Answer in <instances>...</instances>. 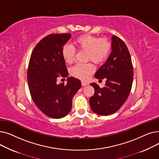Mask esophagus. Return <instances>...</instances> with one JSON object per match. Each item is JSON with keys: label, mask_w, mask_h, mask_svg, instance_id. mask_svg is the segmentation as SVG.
Returning a JSON list of instances; mask_svg holds the SVG:
<instances>
[{"label": "esophagus", "mask_w": 159, "mask_h": 159, "mask_svg": "<svg viewBox=\"0 0 159 159\" xmlns=\"http://www.w3.org/2000/svg\"><path fill=\"white\" fill-rule=\"evenodd\" d=\"M88 84V83L87 82H86L84 80H82V86H86Z\"/></svg>", "instance_id": "esophagus-1"}]
</instances>
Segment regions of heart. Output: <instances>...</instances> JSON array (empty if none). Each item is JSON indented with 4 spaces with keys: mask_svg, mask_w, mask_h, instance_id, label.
Segmentation results:
<instances>
[{
    "mask_svg": "<svg viewBox=\"0 0 159 159\" xmlns=\"http://www.w3.org/2000/svg\"><path fill=\"white\" fill-rule=\"evenodd\" d=\"M75 43L79 49L87 51V60H91L96 64L103 62L110 51V44L105 39H98L91 35H84L77 38ZM62 55L64 61L71 64L75 56V49L66 44L62 48ZM95 70L93 64H77L71 69L73 76L82 80H87Z\"/></svg>",
    "mask_w": 159,
    "mask_h": 159,
    "instance_id": "heart-1",
    "label": "heart"
}]
</instances>
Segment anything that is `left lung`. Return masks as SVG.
I'll use <instances>...</instances> for the list:
<instances>
[{
    "mask_svg": "<svg viewBox=\"0 0 159 159\" xmlns=\"http://www.w3.org/2000/svg\"><path fill=\"white\" fill-rule=\"evenodd\" d=\"M97 79H106L101 88L97 83H91L95 94L89 98L91 110L106 116L117 111L126 102L131 91L133 69L129 50L124 42L115 35L111 37V52L95 74Z\"/></svg>",
    "mask_w": 159,
    "mask_h": 159,
    "instance_id": "8db88e82",
    "label": "left lung"
}]
</instances>
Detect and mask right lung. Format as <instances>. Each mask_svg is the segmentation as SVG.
Masks as SVG:
<instances>
[{"label": "right lung", "instance_id": "add662e5", "mask_svg": "<svg viewBox=\"0 0 159 159\" xmlns=\"http://www.w3.org/2000/svg\"><path fill=\"white\" fill-rule=\"evenodd\" d=\"M70 33L49 35L33 49L28 70V82L33 102L46 115L61 119L71 111L72 99L81 88L80 80L68 77L67 84H57L58 76L68 77L62 48Z\"/></svg>", "mask_w": 159, "mask_h": 159}]
</instances>
